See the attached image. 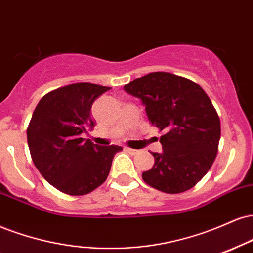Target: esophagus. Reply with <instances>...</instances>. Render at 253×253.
I'll return each instance as SVG.
<instances>
[{
    "label": "esophagus",
    "mask_w": 253,
    "mask_h": 253,
    "mask_svg": "<svg viewBox=\"0 0 253 253\" xmlns=\"http://www.w3.org/2000/svg\"><path fill=\"white\" fill-rule=\"evenodd\" d=\"M125 151L128 152V153H130V154H136V153H138V151H136V150H133V148H128V147H125Z\"/></svg>",
    "instance_id": "1"
}]
</instances>
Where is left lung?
I'll use <instances>...</instances> for the list:
<instances>
[{
  "label": "left lung",
  "instance_id": "8db88e82",
  "mask_svg": "<svg viewBox=\"0 0 253 253\" xmlns=\"http://www.w3.org/2000/svg\"><path fill=\"white\" fill-rule=\"evenodd\" d=\"M138 97L152 125L160 130L163 151L142 173L152 187L165 193L192 188L211 169L220 140V120L203 88L188 79L154 72L125 84Z\"/></svg>",
  "mask_w": 253,
  "mask_h": 253
}]
</instances>
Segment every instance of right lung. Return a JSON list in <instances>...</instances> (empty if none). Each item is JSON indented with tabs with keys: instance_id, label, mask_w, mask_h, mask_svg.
Here are the masks:
<instances>
[{
	"instance_id": "1",
	"label": "right lung",
	"mask_w": 253,
	"mask_h": 253,
	"mask_svg": "<svg viewBox=\"0 0 253 253\" xmlns=\"http://www.w3.org/2000/svg\"><path fill=\"white\" fill-rule=\"evenodd\" d=\"M111 89L79 82L45 94L36 106L27 139L33 163L61 192L84 196L103 184L120 146L95 145L82 135L95 126L93 102Z\"/></svg>"
}]
</instances>
